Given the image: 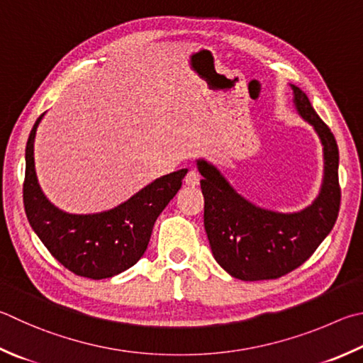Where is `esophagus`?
Instances as JSON below:
<instances>
[{"instance_id": "34e87169", "label": "esophagus", "mask_w": 363, "mask_h": 363, "mask_svg": "<svg viewBox=\"0 0 363 363\" xmlns=\"http://www.w3.org/2000/svg\"><path fill=\"white\" fill-rule=\"evenodd\" d=\"M200 179H201V176L196 173L195 169H189V173L186 174V177H184V182H186V186H189V187H195L200 184Z\"/></svg>"}]
</instances>
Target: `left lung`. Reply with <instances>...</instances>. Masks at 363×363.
Wrapping results in <instances>:
<instances>
[{
	"instance_id": "left-lung-1",
	"label": "left lung",
	"mask_w": 363,
	"mask_h": 363,
	"mask_svg": "<svg viewBox=\"0 0 363 363\" xmlns=\"http://www.w3.org/2000/svg\"><path fill=\"white\" fill-rule=\"evenodd\" d=\"M298 114L314 127L324 146V182L311 206L282 214L255 206L230 186L220 171L196 160L203 176L204 230L216 262L241 281L278 279L305 263L337 222L341 189L338 146L305 91L291 85Z\"/></svg>"
}]
</instances>
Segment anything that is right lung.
<instances>
[{"instance_id": "obj_1", "label": "right lung", "mask_w": 363, "mask_h": 363, "mask_svg": "<svg viewBox=\"0 0 363 363\" xmlns=\"http://www.w3.org/2000/svg\"><path fill=\"white\" fill-rule=\"evenodd\" d=\"M39 116L25 149L23 204L28 222L49 252L77 276L104 279L125 272L146 252L154 223L182 186L187 169L162 176L130 200L98 214H68L43 194L35 169Z\"/></svg>"}]
</instances>
